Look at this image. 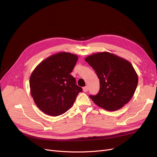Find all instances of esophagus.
Returning <instances> with one entry per match:
<instances>
[{
    "label": "esophagus",
    "mask_w": 157,
    "mask_h": 157,
    "mask_svg": "<svg viewBox=\"0 0 157 157\" xmlns=\"http://www.w3.org/2000/svg\"><path fill=\"white\" fill-rule=\"evenodd\" d=\"M83 90L84 92H87L88 91V86H85V87H83Z\"/></svg>",
    "instance_id": "34e87169"
}]
</instances>
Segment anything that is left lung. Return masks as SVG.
Segmentation results:
<instances>
[{
    "instance_id": "left-lung-1",
    "label": "left lung",
    "mask_w": 157,
    "mask_h": 157,
    "mask_svg": "<svg viewBox=\"0 0 157 157\" xmlns=\"http://www.w3.org/2000/svg\"><path fill=\"white\" fill-rule=\"evenodd\" d=\"M85 61L100 80L98 94L89 96L95 104L105 110L114 111L130 101L138 83L137 74L130 62L107 52L89 55Z\"/></svg>"
}]
</instances>
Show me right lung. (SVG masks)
Wrapping results in <instances>:
<instances>
[{
    "label": "right lung",
    "instance_id": "right-lung-1",
    "mask_svg": "<svg viewBox=\"0 0 157 157\" xmlns=\"http://www.w3.org/2000/svg\"><path fill=\"white\" fill-rule=\"evenodd\" d=\"M78 56L60 52L39 63L30 77V94L37 108L52 117L61 115L73 105L83 90L70 74Z\"/></svg>",
    "mask_w": 157,
    "mask_h": 157
}]
</instances>
